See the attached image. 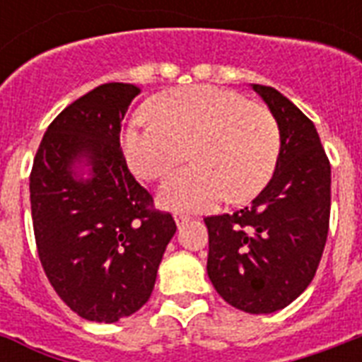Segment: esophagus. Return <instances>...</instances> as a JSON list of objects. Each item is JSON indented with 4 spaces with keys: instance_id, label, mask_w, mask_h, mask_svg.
Listing matches in <instances>:
<instances>
[{
    "instance_id": "1",
    "label": "esophagus",
    "mask_w": 362,
    "mask_h": 362,
    "mask_svg": "<svg viewBox=\"0 0 362 362\" xmlns=\"http://www.w3.org/2000/svg\"><path fill=\"white\" fill-rule=\"evenodd\" d=\"M175 221H176V226L182 227V226H184V223H186V221H189V216H186V214H176V216H175Z\"/></svg>"
}]
</instances>
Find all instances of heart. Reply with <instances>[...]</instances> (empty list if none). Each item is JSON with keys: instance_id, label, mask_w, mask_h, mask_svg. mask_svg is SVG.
Here are the masks:
<instances>
[{"instance_id": "b5f03b06", "label": "heart", "mask_w": 362, "mask_h": 362, "mask_svg": "<svg viewBox=\"0 0 362 362\" xmlns=\"http://www.w3.org/2000/svg\"><path fill=\"white\" fill-rule=\"evenodd\" d=\"M150 122L133 120L120 135L124 158L142 180L170 176L159 203L178 212H203L227 199L255 197L270 180L280 153V129L269 107L216 86L159 93L146 105Z\"/></svg>"}]
</instances>
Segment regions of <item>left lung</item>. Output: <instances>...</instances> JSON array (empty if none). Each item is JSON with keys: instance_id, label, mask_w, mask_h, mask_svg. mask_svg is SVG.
I'll list each match as a JSON object with an SVG mask.
<instances>
[{"instance_id": "1", "label": "left lung", "mask_w": 362, "mask_h": 362, "mask_svg": "<svg viewBox=\"0 0 362 362\" xmlns=\"http://www.w3.org/2000/svg\"><path fill=\"white\" fill-rule=\"evenodd\" d=\"M280 127L276 170L252 203L209 216L206 272L247 314L286 308L314 280L331 218V163L314 122L270 86L253 84Z\"/></svg>"}]
</instances>
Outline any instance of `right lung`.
<instances>
[{
	"mask_svg": "<svg viewBox=\"0 0 362 362\" xmlns=\"http://www.w3.org/2000/svg\"><path fill=\"white\" fill-rule=\"evenodd\" d=\"M141 93L101 84L48 125L30 175L31 220L42 270L58 297L88 321L115 323L152 295L176 231L169 212L135 180L120 148L122 120ZM86 157L93 178H74Z\"/></svg>",
	"mask_w": 362,
	"mask_h": 362,
	"instance_id": "obj_1",
	"label": "right lung"
}]
</instances>
